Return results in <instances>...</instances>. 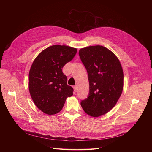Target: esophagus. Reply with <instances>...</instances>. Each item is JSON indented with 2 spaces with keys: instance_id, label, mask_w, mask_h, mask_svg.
<instances>
[{
  "instance_id": "34e87169",
  "label": "esophagus",
  "mask_w": 152,
  "mask_h": 152,
  "mask_svg": "<svg viewBox=\"0 0 152 152\" xmlns=\"http://www.w3.org/2000/svg\"><path fill=\"white\" fill-rule=\"evenodd\" d=\"M73 89H74L75 93H76L77 90V86H76V85H75V86H73Z\"/></svg>"
}]
</instances>
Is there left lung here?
Masks as SVG:
<instances>
[{"label":"left lung","instance_id":"obj_1","mask_svg":"<svg viewBox=\"0 0 152 152\" xmlns=\"http://www.w3.org/2000/svg\"><path fill=\"white\" fill-rule=\"evenodd\" d=\"M87 71L90 90L87 98L81 100L83 111L96 117L109 112L119 99L123 88V73L117 56L109 49L94 46L79 51Z\"/></svg>","mask_w":152,"mask_h":152}]
</instances>
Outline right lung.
Wrapping results in <instances>:
<instances>
[{"mask_svg":"<svg viewBox=\"0 0 152 152\" xmlns=\"http://www.w3.org/2000/svg\"><path fill=\"white\" fill-rule=\"evenodd\" d=\"M77 49L67 46L53 45L42 50L33 62L29 73V89L37 107L48 115L62 109L73 88L67 85L62 72L65 64L72 61Z\"/></svg>","mask_w":152,"mask_h":152,"instance_id":"obj_1","label":"right lung"}]
</instances>
